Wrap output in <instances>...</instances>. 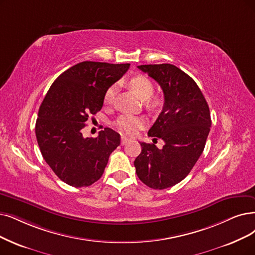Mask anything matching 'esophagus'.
I'll use <instances>...</instances> for the list:
<instances>
[{"label": "esophagus", "mask_w": 255, "mask_h": 255, "mask_svg": "<svg viewBox=\"0 0 255 255\" xmlns=\"http://www.w3.org/2000/svg\"><path fill=\"white\" fill-rule=\"evenodd\" d=\"M128 141H129L128 138H127V137H125V136L121 137V144H122V145H126Z\"/></svg>", "instance_id": "1"}]
</instances>
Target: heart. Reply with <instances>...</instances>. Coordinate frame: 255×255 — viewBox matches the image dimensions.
Here are the masks:
<instances>
[{
  "mask_svg": "<svg viewBox=\"0 0 255 255\" xmlns=\"http://www.w3.org/2000/svg\"><path fill=\"white\" fill-rule=\"evenodd\" d=\"M129 87L133 89L137 95L145 100V105L147 108L155 109L159 105V99L157 97H152L154 93V85L151 81L144 75H135L128 80ZM116 92V86H111L105 93L104 101L105 104L110 105L113 103L114 96ZM145 120L143 117L131 115V114H124L117 118L115 121V128L126 135L133 136L135 135L138 129H140L144 126Z\"/></svg>",
  "mask_w": 255,
  "mask_h": 255,
  "instance_id": "heart-1",
  "label": "heart"
}]
</instances>
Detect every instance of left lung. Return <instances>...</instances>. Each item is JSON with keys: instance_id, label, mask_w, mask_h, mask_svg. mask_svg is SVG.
I'll return each instance as SVG.
<instances>
[{"instance_id": "1", "label": "left lung", "mask_w": 255, "mask_h": 255, "mask_svg": "<svg viewBox=\"0 0 255 255\" xmlns=\"http://www.w3.org/2000/svg\"><path fill=\"white\" fill-rule=\"evenodd\" d=\"M138 69L154 78L164 94V106L147 135L165 144L159 149L140 142L134 165L145 185L165 189L184 179L204 150L211 127L209 107L196 81L178 67L160 64Z\"/></svg>"}]
</instances>
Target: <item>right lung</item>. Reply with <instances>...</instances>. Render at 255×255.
<instances>
[{
  "mask_svg": "<svg viewBox=\"0 0 255 255\" xmlns=\"http://www.w3.org/2000/svg\"><path fill=\"white\" fill-rule=\"evenodd\" d=\"M129 64L83 62L51 85L35 124L37 143L47 164L70 186L92 185L103 176L120 135L106 128L96 138L81 129L104 106L106 91L127 72Z\"/></svg>",
  "mask_w": 255,
  "mask_h": 255,
  "instance_id": "add662e5",
  "label": "right lung"
}]
</instances>
